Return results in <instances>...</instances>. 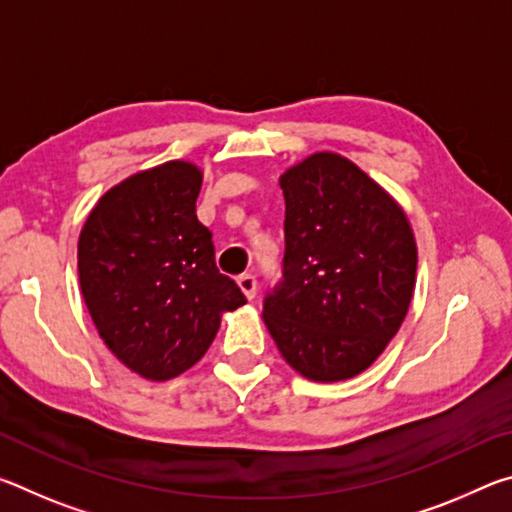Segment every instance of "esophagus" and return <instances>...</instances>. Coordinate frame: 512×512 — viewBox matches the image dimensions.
<instances>
[{
    "instance_id": "obj_1",
    "label": "esophagus",
    "mask_w": 512,
    "mask_h": 512,
    "mask_svg": "<svg viewBox=\"0 0 512 512\" xmlns=\"http://www.w3.org/2000/svg\"><path fill=\"white\" fill-rule=\"evenodd\" d=\"M237 284H239V289L244 291V296H246L248 300L255 298V293H257V280H255V275H250V273L239 275V277H237Z\"/></svg>"
}]
</instances>
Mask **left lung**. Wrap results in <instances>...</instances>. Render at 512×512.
I'll list each match as a JSON object with an SVG mask.
<instances>
[{"label": "left lung", "mask_w": 512, "mask_h": 512, "mask_svg": "<svg viewBox=\"0 0 512 512\" xmlns=\"http://www.w3.org/2000/svg\"><path fill=\"white\" fill-rule=\"evenodd\" d=\"M282 280L264 323L293 370L341 381L366 370L409 311L418 248L409 219L375 180L336 153L282 173Z\"/></svg>", "instance_id": "left-lung-1"}]
</instances>
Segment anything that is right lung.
I'll return each mask as SVG.
<instances>
[{"label": "right lung", "instance_id": "1", "mask_svg": "<svg viewBox=\"0 0 512 512\" xmlns=\"http://www.w3.org/2000/svg\"><path fill=\"white\" fill-rule=\"evenodd\" d=\"M203 173L171 160L99 198L79 237V280L108 350L137 375L167 381L210 348L223 311L246 296L219 273L198 221Z\"/></svg>", "mask_w": 512, "mask_h": 512}]
</instances>
